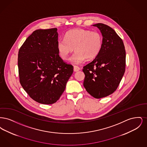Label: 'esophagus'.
<instances>
[{"instance_id": "obj_1", "label": "esophagus", "mask_w": 147, "mask_h": 147, "mask_svg": "<svg viewBox=\"0 0 147 147\" xmlns=\"http://www.w3.org/2000/svg\"><path fill=\"white\" fill-rule=\"evenodd\" d=\"M79 70H80V68L79 67L76 66V65L74 66V71H79Z\"/></svg>"}]
</instances>
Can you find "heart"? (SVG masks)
I'll list each match as a JSON object with an SVG mask.
<instances>
[{
  "label": "heart",
  "mask_w": 147,
  "mask_h": 147,
  "mask_svg": "<svg viewBox=\"0 0 147 147\" xmlns=\"http://www.w3.org/2000/svg\"><path fill=\"white\" fill-rule=\"evenodd\" d=\"M102 46V37L98 32L83 28H76L68 31L64 38L57 41V49L63 60H67L74 49L76 50L70 61L79 64L87 59H92L100 52Z\"/></svg>",
  "instance_id": "obj_1"
}]
</instances>
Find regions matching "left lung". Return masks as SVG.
I'll use <instances>...</instances> for the list:
<instances>
[{
	"mask_svg": "<svg viewBox=\"0 0 147 147\" xmlns=\"http://www.w3.org/2000/svg\"><path fill=\"white\" fill-rule=\"evenodd\" d=\"M93 26L102 34V46L96 58L83 67V85L92 96L100 98L118 88L125 71L126 51L122 40L111 27L101 23Z\"/></svg>",
	"mask_w": 147,
	"mask_h": 147,
	"instance_id": "left-lung-1",
	"label": "left lung"
}]
</instances>
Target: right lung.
I'll return each instance as SVG.
<instances>
[{
    "label": "right lung",
    "mask_w": 147,
    "mask_h": 147,
    "mask_svg": "<svg viewBox=\"0 0 147 147\" xmlns=\"http://www.w3.org/2000/svg\"><path fill=\"white\" fill-rule=\"evenodd\" d=\"M57 28L37 30L18 53L19 80L30 97L46 105L55 103L63 94L73 66L59 57Z\"/></svg>",
    "instance_id": "obj_1"
}]
</instances>
